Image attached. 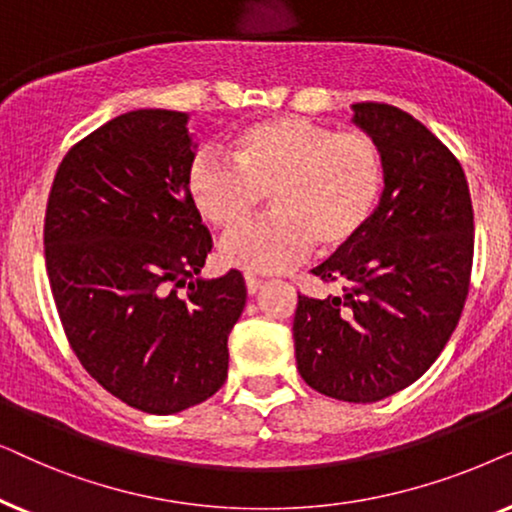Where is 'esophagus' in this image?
<instances>
[{"instance_id": "esophagus-1", "label": "esophagus", "mask_w": 512, "mask_h": 512, "mask_svg": "<svg viewBox=\"0 0 512 512\" xmlns=\"http://www.w3.org/2000/svg\"><path fill=\"white\" fill-rule=\"evenodd\" d=\"M260 288H262L260 278L252 276V274H245V290H248V295H255V292Z\"/></svg>"}]
</instances>
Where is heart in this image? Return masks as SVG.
Returning a JSON list of instances; mask_svg holds the SVG:
<instances>
[{
	"mask_svg": "<svg viewBox=\"0 0 512 512\" xmlns=\"http://www.w3.org/2000/svg\"><path fill=\"white\" fill-rule=\"evenodd\" d=\"M189 194L217 229H234L271 196L276 213L245 224L220 245L227 267L278 274L316 248L356 243L377 215L386 159L363 131L339 133L309 119L281 117L248 126L234 161L203 149L189 163Z\"/></svg>",
	"mask_w": 512,
	"mask_h": 512,
	"instance_id": "b5f03b06",
	"label": "heart"
}]
</instances>
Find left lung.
Instances as JSON below:
<instances>
[{
	"instance_id": "1",
	"label": "left lung",
	"mask_w": 512,
	"mask_h": 512,
	"mask_svg": "<svg viewBox=\"0 0 512 512\" xmlns=\"http://www.w3.org/2000/svg\"><path fill=\"white\" fill-rule=\"evenodd\" d=\"M353 124L384 152V196L358 241L313 269L342 292L299 295L292 337L311 388L377 403L414 384L459 323L473 269V203L461 163L412 114L358 102Z\"/></svg>"
}]
</instances>
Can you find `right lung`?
I'll list each match as a JSON object with an SVG mask.
<instances>
[{
  "label": "right lung",
  "instance_id": "1",
  "mask_svg": "<svg viewBox=\"0 0 512 512\" xmlns=\"http://www.w3.org/2000/svg\"><path fill=\"white\" fill-rule=\"evenodd\" d=\"M189 114L135 109L65 154L44 220L60 323L86 372L147 414H175L220 391L227 339L245 306L231 269L201 278L213 238L187 173Z\"/></svg>",
  "mask_w": 512,
  "mask_h": 512
}]
</instances>
